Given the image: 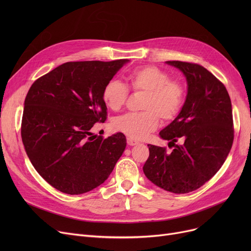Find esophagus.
Masks as SVG:
<instances>
[{
  "label": "esophagus",
  "mask_w": 251,
  "mask_h": 251,
  "mask_svg": "<svg viewBox=\"0 0 251 251\" xmlns=\"http://www.w3.org/2000/svg\"><path fill=\"white\" fill-rule=\"evenodd\" d=\"M127 143H128V146H130V147H134V146H137L139 142L136 141V140L131 139V138H127Z\"/></svg>",
  "instance_id": "obj_1"
}]
</instances>
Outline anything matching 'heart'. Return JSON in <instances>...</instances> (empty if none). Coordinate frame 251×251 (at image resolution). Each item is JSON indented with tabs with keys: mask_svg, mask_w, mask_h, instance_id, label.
Instances as JSON below:
<instances>
[{
	"mask_svg": "<svg viewBox=\"0 0 251 251\" xmlns=\"http://www.w3.org/2000/svg\"><path fill=\"white\" fill-rule=\"evenodd\" d=\"M127 80L134 91L146 92L141 113H128L116 118L113 126L132 139H143L159 126L160 117L171 121L182 109L185 88L181 81L171 79L168 72L152 65L131 71ZM128 87L117 79L108 81L102 89V100L113 111L120 110L128 99Z\"/></svg>",
	"mask_w": 251,
	"mask_h": 251,
	"instance_id": "1",
	"label": "heart"
}]
</instances>
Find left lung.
Segmentation results:
<instances>
[{"mask_svg": "<svg viewBox=\"0 0 251 251\" xmlns=\"http://www.w3.org/2000/svg\"><path fill=\"white\" fill-rule=\"evenodd\" d=\"M166 63L186 77L187 96L175 120L160 132L174 150L167 152L149 144L143 172L164 190L188 193L201 187L227 159L234 139L232 104L225 85L202 66ZM178 140L180 145L176 144Z\"/></svg>", "mask_w": 251, "mask_h": 251, "instance_id": "left-lung-1", "label": "left lung"}]
</instances>
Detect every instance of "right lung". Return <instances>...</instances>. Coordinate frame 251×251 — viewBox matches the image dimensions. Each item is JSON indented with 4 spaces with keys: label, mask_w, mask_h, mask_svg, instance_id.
Listing matches in <instances>:
<instances>
[{
    "label": "right lung",
    "mask_w": 251,
    "mask_h": 251,
    "mask_svg": "<svg viewBox=\"0 0 251 251\" xmlns=\"http://www.w3.org/2000/svg\"><path fill=\"white\" fill-rule=\"evenodd\" d=\"M128 62H67L29 88L22 142L37 173L59 191L73 195L97 188L125 151L123 133L102 138L91 129L107 119L104 85Z\"/></svg>",
    "instance_id": "right-lung-1"
}]
</instances>
